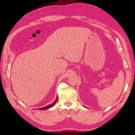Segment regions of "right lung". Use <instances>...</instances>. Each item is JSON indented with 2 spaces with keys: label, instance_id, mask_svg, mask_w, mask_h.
Listing matches in <instances>:
<instances>
[{
  "label": "right lung",
  "instance_id": "right-lung-1",
  "mask_svg": "<svg viewBox=\"0 0 135 135\" xmlns=\"http://www.w3.org/2000/svg\"><path fill=\"white\" fill-rule=\"evenodd\" d=\"M57 97H56V100L52 104H50V105H48V106H45V107H43V108H38L39 109H40V110H45V109H49V108H51V107H53L54 105H55V104L56 103V102H57Z\"/></svg>",
  "mask_w": 135,
  "mask_h": 135
}]
</instances>
